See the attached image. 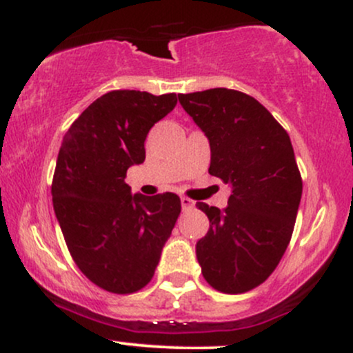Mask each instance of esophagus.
<instances>
[{
  "mask_svg": "<svg viewBox=\"0 0 353 353\" xmlns=\"http://www.w3.org/2000/svg\"><path fill=\"white\" fill-rule=\"evenodd\" d=\"M181 205H182V209H184V210L192 209L194 208V201H190L189 197H181Z\"/></svg>",
  "mask_w": 353,
  "mask_h": 353,
  "instance_id": "obj_1",
  "label": "esophagus"
}]
</instances>
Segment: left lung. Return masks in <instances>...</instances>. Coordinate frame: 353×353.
<instances>
[{
	"instance_id": "left-lung-1",
	"label": "left lung",
	"mask_w": 353,
	"mask_h": 353,
	"mask_svg": "<svg viewBox=\"0 0 353 353\" xmlns=\"http://www.w3.org/2000/svg\"><path fill=\"white\" fill-rule=\"evenodd\" d=\"M210 145V176L229 185L224 210L199 202L209 230L196 244L202 275L224 294L262 283L281 262L297 217L302 177L290 137L267 109L241 91L179 94Z\"/></svg>"
}]
</instances>
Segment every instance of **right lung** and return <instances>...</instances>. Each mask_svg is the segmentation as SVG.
<instances>
[{
  "mask_svg": "<svg viewBox=\"0 0 353 353\" xmlns=\"http://www.w3.org/2000/svg\"><path fill=\"white\" fill-rule=\"evenodd\" d=\"M177 96L111 91L81 116L61 144L52 177V208L68 249L91 282L112 294L148 285L176 225L172 192H131L125 172L145 159L144 141Z\"/></svg>",
  "mask_w": 353,
  "mask_h": 353,
  "instance_id": "right-lung-1",
  "label": "right lung"
}]
</instances>
